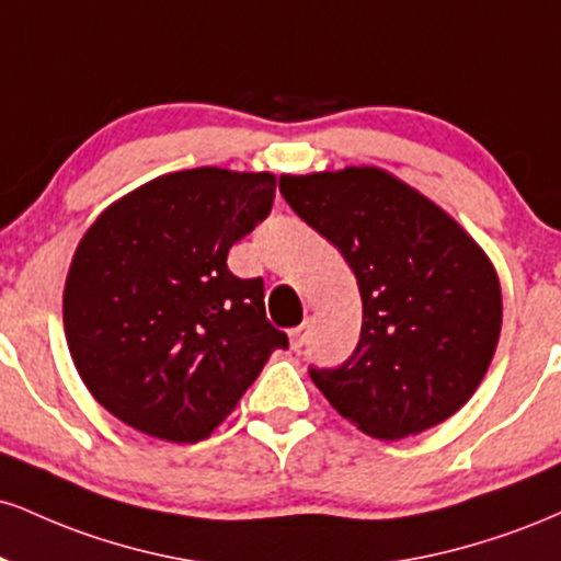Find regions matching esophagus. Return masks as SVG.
Instances as JSON below:
<instances>
[{
    "label": "esophagus",
    "instance_id": "34e87169",
    "mask_svg": "<svg viewBox=\"0 0 561 561\" xmlns=\"http://www.w3.org/2000/svg\"><path fill=\"white\" fill-rule=\"evenodd\" d=\"M310 329H313V327H310V321H302L300 327H295L293 332H289V345H293L295 350H300L308 342Z\"/></svg>",
    "mask_w": 561,
    "mask_h": 561
}]
</instances>
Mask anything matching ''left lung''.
Here are the masks:
<instances>
[{"instance_id":"1","label":"left lung","mask_w":561,"mask_h":561,"mask_svg":"<svg viewBox=\"0 0 561 561\" xmlns=\"http://www.w3.org/2000/svg\"><path fill=\"white\" fill-rule=\"evenodd\" d=\"M293 211L340 248L363 300L345 366L310 379L363 434L394 442L455 415L502 334V285L457 219L381 167L282 174Z\"/></svg>"}]
</instances>
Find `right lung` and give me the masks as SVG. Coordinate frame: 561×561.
Here are the masks:
<instances>
[{"instance_id": "1", "label": "right lung", "mask_w": 561, "mask_h": 561, "mask_svg": "<svg viewBox=\"0 0 561 561\" xmlns=\"http://www.w3.org/2000/svg\"><path fill=\"white\" fill-rule=\"evenodd\" d=\"M272 172L195 167L125 193L80 238L62 295L93 400L140 434L193 444L238 408L285 332L229 248L272 211Z\"/></svg>"}]
</instances>
